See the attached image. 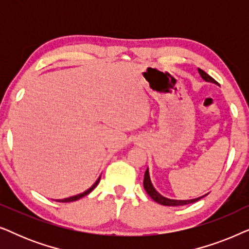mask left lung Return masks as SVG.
<instances>
[{
    "label": "left lung",
    "instance_id": "8db88e82",
    "mask_svg": "<svg viewBox=\"0 0 249 249\" xmlns=\"http://www.w3.org/2000/svg\"><path fill=\"white\" fill-rule=\"evenodd\" d=\"M198 72L200 74V77L203 78L205 81H209V83H213V84H217L215 80L213 79L212 77L209 76L205 71H203L202 69H198ZM144 188L146 190V193L148 194L149 196H151V198L153 200H155L156 203L161 204V205H165V206H181V205H187V204H192V203H195L197 200H199L200 198H203L204 196H200L198 198H194V199H187V200H178V199H170V198H166V197L162 196L161 194L158 193L155 190L154 187H153L152 182H151V178H149V172H148V168L147 170L145 171V176H144Z\"/></svg>",
    "mask_w": 249,
    "mask_h": 249
}]
</instances>
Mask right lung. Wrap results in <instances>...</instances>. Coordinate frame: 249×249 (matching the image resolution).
<instances>
[{"label": "right lung", "mask_w": 249, "mask_h": 249, "mask_svg": "<svg viewBox=\"0 0 249 249\" xmlns=\"http://www.w3.org/2000/svg\"><path fill=\"white\" fill-rule=\"evenodd\" d=\"M100 180H101V176L98 177V179L96 180V181L94 182V185L90 187V188H88L87 190H85L84 193H81V194H78V195H76V196H71V197H68V198H64V199H56V202H61V203H69V202H74V200H78L79 198H81V197H84V196H86V195H88V194H89L91 190H94V188L95 187H96L97 185H98V182H100Z\"/></svg>", "instance_id": "add662e5"}]
</instances>
